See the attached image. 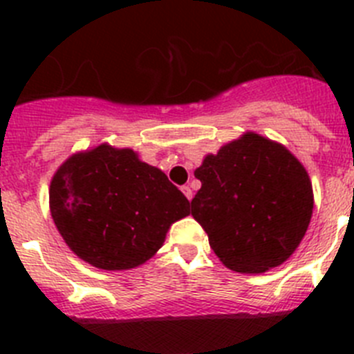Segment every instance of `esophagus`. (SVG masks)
I'll use <instances>...</instances> for the list:
<instances>
[{
  "instance_id": "esophagus-1",
  "label": "esophagus",
  "mask_w": 354,
  "mask_h": 354,
  "mask_svg": "<svg viewBox=\"0 0 354 354\" xmlns=\"http://www.w3.org/2000/svg\"><path fill=\"white\" fill-rule=\"evenodd\" d=\"M180 189H183L184 196H186L187 200H192V198H193V192H192V187H189V186H183V187H180Z\"/></svg>"
}]
</instances>
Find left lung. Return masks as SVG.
<instances>
[{"mask_svg": "<svg viewBox=\"0 0 354 354\" xmlns=\"http://www.w3.org/2000/svg\"><path fill=\"white\" fill-rule=\"evenodd\" d=\"M192 214L228 270L264 273L283 264L305 237L314 209L310 177L282 143L245 133L207 154Z\"/></svg>", "mask_w": 354, "mask_h": 354, "instance_id": "obj_1", "label": "left lung"}]
</instances>
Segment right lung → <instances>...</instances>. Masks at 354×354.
Masks as SVG:
<instances>
[{
  "mask_svg": "<svg viewBox=\"0 0 354 354\" xmlns=\"http://www.w3.org/2000/svg\"><path fill=\"white\" fill-rule=\"evenodd\" d=\"M53 221L68 248L106 271L145 264L189 202L133 149L108 143L72 154L49 186Z\"/></svg>",
  "mask_w": 354,
  "mask_h": 354,
  "instance_id": "1",
  "label": "right lung"
}]
</instances>
